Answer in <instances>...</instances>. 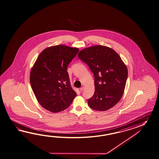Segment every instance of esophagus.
I'll list each match as a JSON object with an SVG mask.
<instances>
[{"label":"esophagus","instance_id":"obj_1","mask_svg":"<svg viewBox=\"0 0 159 159\" xmlns=\"http://www.w3.org/2000/svg\"><path fill=\"white\" fill-rule=\"evenodd\" d=\"M84 86H82V87H81V88H80V91H81V92H82V91L84 90Z\"/></svg>","mask_w":159,"mask_h":159}]
</instances>
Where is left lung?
<instances>
[{"label": "left lung", "instance_id": "1", "mask_svg": "<svg viewBox=\"0 0 159 159\" xmlns=\"http://www.w3.org/2000/svg\"><path fill=\"white\" fill-rule=\"evenodd\" d=\"M78 58L87 63L94 76L95 91L88 100L93 109L105 111L121 100L125 88L128 69L113 48L96 45L84 48Z\"/></svg>", "mask_w": 159, "mask_h": 159}]
</instances>
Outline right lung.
I'll return each instance as SVG.
<instances>
[{
	"label": "right lung",
	"instance_id": "1",
	"mask_svg": "<svg viewBox=\"0 0 159 159\" xmlns=\"http://www.w3.org/2000/svg\"><path fill=\"white\" fill-rule=\"evenodd\" d=\"M78 52L77 48L59 44L45 48L38 57L30 71V84L45 109L52 113L63 111L77 96L67 69Z\"/></svg>",
	"mask_w": 159,
	"mask_h": 159
}]
</instances>
